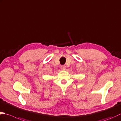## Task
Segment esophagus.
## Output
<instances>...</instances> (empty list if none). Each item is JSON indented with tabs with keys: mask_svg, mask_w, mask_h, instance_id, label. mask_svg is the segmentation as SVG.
<instances>
[{
	"mask_svg": "<svg viewBox=\"0 0 121 121\" xmlns=\"http://www.w3.org/2000/svg\"><path fill=\"white\" fill-rule=\"evenodd\" d=\"M61 69H62V70H65V65H62L61 67Z\"/></svg>",
	"mask_w": 121,
	"mask_h": 121,
	"instance_id": "1",
	"label": "esophagus"
}]
</instances>
